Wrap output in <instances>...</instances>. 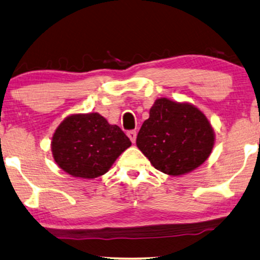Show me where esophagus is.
Returning <instances> with one entry per match:
<instances>
[{
  "mask_svg": "<svg viewBox=\"0 0 260 260\" xmlns=\"http://www.w3.org/2000/svg\"><path fill=\"white\" fill-rule=\"evenodd\" d=\"M127 136H129L130 141L133 142V143H135V142H136L137 133H136V131H135V130H130V131H127Z\"/></svg>",
  "mask_w": 260,
  "mask_h": 260,
  "instance_id": "1",
  "label": "esophagus"
}]
</instances>
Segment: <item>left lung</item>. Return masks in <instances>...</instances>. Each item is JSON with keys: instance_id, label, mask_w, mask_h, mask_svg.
I'll use <instances>...</instances> for the list:
<instances>
[{"instance_id": "1", "label": "left lung", "mask_w": 260, "mask_h": 260, "mask_svg": "<svg viewBox=\"0 0 260 260\" xmlns=\"http://www.w3.org/2000/svg\"><path fill=\"white\" fill-rule=\"evenodd\" d=\"M214 140L211 123L198 108L159 98L142 124L136 144L156 169L179 176L208 158Z\"/></svg>"}]
</instances>
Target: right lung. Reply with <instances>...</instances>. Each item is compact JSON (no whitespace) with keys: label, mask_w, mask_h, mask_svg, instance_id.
<instances>
[{"label":"right lung","mask_w":260,"mask_h":260,"mask_svg":"<svg viewBox=\"0 0 260 260\" xmlns=\"http://www.w3.org/2000/svg\"><path fill=\"white\" fill-rule=\"evenodd\" d=\"M52 154L60 168L81 179L104 175L131 145L122 129L97 112L66 117L52 137Z\"/></svg>","instance_id":"1"}]
</instances>
